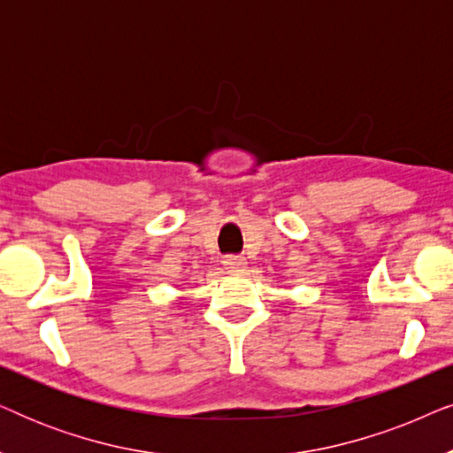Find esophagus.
Segmentation results:
<instances>
[{"mask_svg": "<svg viewBox=\"0 0 453 453\" xmlns=\"http://www.w3.org/2000/svg\"><path fill=\"white\" fill-rule=\"evenodd\" d=\"M225 268L228 270V272H243L245 270V265H247V259L245 257H241V256H228V257H225Z\"/></svg>", "mask_w": 453, "mask_h": 453, "instance_id": "1", "label": "esophagus"}]
</instances>
